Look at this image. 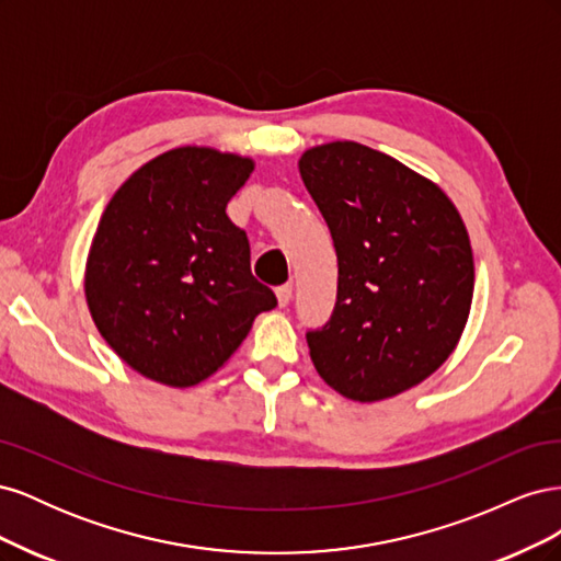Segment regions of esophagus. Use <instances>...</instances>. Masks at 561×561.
Returning a JSON list of instances; mask_svg holds the SVG:
<instances>
[{
	"label": "esophagus",
	"instance_id": "obj_1",
	"mask_svg": "<svg viewBox=\"0 0 561 561\" xmlns=\"http://www.w3.org/2000/svg\"><path fill=\"white\" fill-rule=\"evenodd\" d=\"M276 297H278V307H287V304H290V299H293V285L290 283L280 285L276 290Z\"/></svg>",
	"mask_w": 561,
	"mask_h": 561
}]
</instances>
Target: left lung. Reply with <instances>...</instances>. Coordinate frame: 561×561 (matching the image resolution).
Segmentation results:
<instances>
[{
  "instance_id": "left-lung-1",
  "label": "left lung",
  "mask_w": 561,
  "mask_h": 561,
  "mask_svg": "<svg viewBox=\"0 0 561 561\" xmlns=\"http://www.w3.org/2000/svg\"><path fill=\"white\" fill-rule=\"evenodd\" d=\"M299 173L339 262L332 318L307 332L318 375L355 402L404 393L449 358L468 322L463 219L435 182L360 142L311 147Z\"/></svg>"
}]
</instances>
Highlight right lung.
I'll use <instances>...</instances> for the list:
<instances>
[{"instance_id": "obj_1", "label": "right lung", "mask_w": 561, "mask_h": 561, "mask_svg": "<svg viewBox=\"0 0 561 561\" xmlns=\"http://www.w3.org/2000/svg\"><path fill=\"white\" fill-rule=\"evenodd\" d=\"M252 159L178 147L138 168L100 217L87 262L98 332L128 367L173 388L222 367L276 295L250 271L227 203Z\"/></svg>"}]
</instances>
